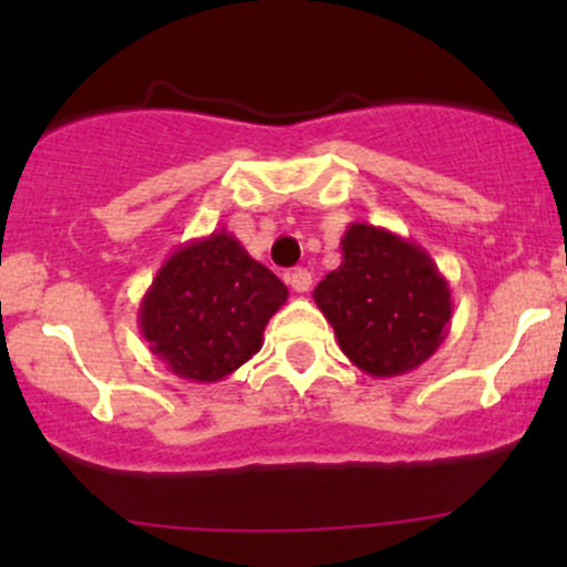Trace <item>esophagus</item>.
<instances>
[{
	"label": "esophagus",
	"instance_id": "34e87169",
	"mask_svg": "<svg viewBox=\"0 0 567 567\" xmlns=\"http://www.w3.org/2000/svg\"><path fill=\"white\" fill-rule=\"evenodd\" d=\"M288 282L296 292H309L311 290V271L309 269H292L288 275Z\"/></svg>",
	"mask_w": 567,
	"mask_h": 567
}]
</instances>
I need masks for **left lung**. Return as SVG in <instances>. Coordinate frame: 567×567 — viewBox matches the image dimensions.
Instances as JSON below:
<instances>
[{"label":"left lung","instance_id":"8db88e82","mask_svg":"<svg viewBox=\"0 0 567 567\" xmlns=\"http://www.w3.org/2000/svg\"><path fill=\"white\" fill-rule=\"evenodd\" d=\"M343 261L315 288L338 347L362 373L392 379L424 365L451 328V285L421 245L351 224Z\"/></svg>","mask_w":567,"mask_h":567}]
</instances>
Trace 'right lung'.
I'll list each match as a JSON object with an SVG mask.
<instances>
[{"instance_id": "1", "label": "right lung", "mask_w": 567, "mask_h": 567, "mask_svg": "<svg viewBox=\"0 0 567 567\" xmlns=\"http://www.w3.org/2000/svg\"><path fill=\"white\" fill-rule=\"evenodd\" d=\"M288 288L226 229L171 252L143 296L141 333L186 381L216 383L264 347Z\"/></svg>"}]
</instances>
